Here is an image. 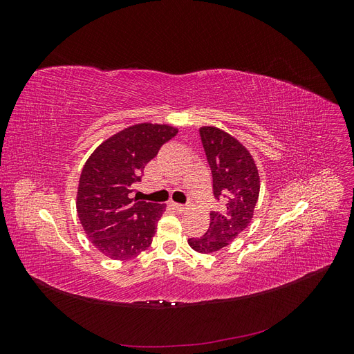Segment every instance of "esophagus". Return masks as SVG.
Returning a JSON list of instances; mask_svg holds the SVG:
<instances>
[{
	"mask_svg": "<svg viewBox=\"0 0 354 354\" xmlns=\"http://www.w3.org/2000/svg\"><path fill=\"white\" fill-rule=\"evenodd\" d=\"M171 205H173V208H176L178 212H183V211H186V207H185V205H181V203L171 202Z\"/></svg>",
	"mask_w": 354,
	"mask_h": 354,
	"instance_id": "1",
	"label": "esophagus"
}]
</instances>
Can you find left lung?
Masks as SVG:
<instances>
[{"instance_id":"obj_1","label":"left lung","mask_w":354,"mask_h":354,"mask_svg":"<svg viewBox=\"0 0 354 354\" xmlns=\"http://www.w3.org/2000/svg\"><path fill=\"white\" fill-rule=\"evenodd\" d=\"M201 140L212 173L214 196L224 205L209 214L203 236L190 238L192 250L217 252L230 245L248 227L260 195V176L254 159L238 138L217 127H201Z\"/></svg>"}]
</instances>
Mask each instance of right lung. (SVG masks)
<instances>
[{
    "mask_svg": "<svg viewBox=\"0 0 354 354\" xmlns=\"http://www.w3.org/2000/svg\"><path fill=\"white\" fill-rule=\"evenodd\" d=\"M178 130L167 124H136L104 140L85 162L77 212L90 242L112 260H130L152 243L165 203L130 198L145 165Z\"/></svg>",
    "mask_w": 354,
    "mask_h": 354,
    "instance_id": "add662e5",
    "label": "right lung"
}]
</instances>
